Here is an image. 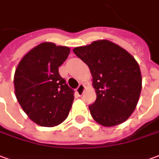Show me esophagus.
I'll return each mask as SVG.
<instances>
[{"label": "esophagus", "mask_w": 159, "mask_h": 159, "mask_svg": "<svg viewBox=\"0 0 159 159\" xmlns=\"http://www.w3.org/2000/svg\"><path fill=\"white\" fill-rule=\"evenodd\" d=\"M83 92H84V86H83V84H80L78 88L76 89V95L78 96H81L83 94Z\"/></svg>", "instance_id": "34e87169"}]
</instances>
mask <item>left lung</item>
Masks as SVG:
<instances>
[{
    "mask_svg": "<svg viewBox=\"0 0 159 159\" xmlns=\"http://www.w3.org/2000/svg\"><path fill=\"white\" fill-rule=\"evenodd\" d=\"M87 64L96 100L89 106L100 125L113 126L129 118L137 106L142 88L140 69L129 52L108 40H97L73 49Z\"/></svg>",
    "mask_w": 159,
    "mask_h": 159,
    "instance_id": "left-lung-1",
    "label": "left lung"
}]
</instances>
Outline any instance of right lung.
<instances>
[{"mask_svg":"<svg viewBox=\"0 0 159 159\" xmlns=\"http://www.w3.org/2000/svg\"><path fill=\"white\" fill-rule=\"evenodd\" d=\"M70 52L67 46L41 43L22 57L15 70L18 102L28 117L41 126L59 125L71 108L74 90L58 72Z\"/></svg>","mask_w":159,"mask_h":159,"instance_id":"1","label":"right lung"}]
</instances>
